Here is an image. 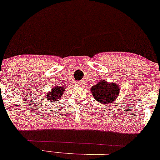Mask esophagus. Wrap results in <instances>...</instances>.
Instances as JSON below:
<instances>
[{"label":"esophagus","instance_id":"1","mask_svg":"<svg viewBox=\"0 0 160 160\" xmlns=\"http://www.w3.org/2000/svg\"><path fill=\"white\" fill-rule=\"evenodd\" d=\"M77 84H78V85H81L82 82H77Z\"/></svg>","mask_w":160,"mask_h":160}]
</instances>
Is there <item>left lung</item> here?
Here are the masks:
<instances>
[{
  "instance_id": "left-lung-1",
  "label": "left lung",
  "mask_w": 160,
  "mask_h": 160,
  "mask_svg": "<svg viewBox=\"0 0 160 160\" xmlns=\"http://www.w3.org/2000/svg\"><path fill=\"white\" fill-rule=\"evenodd\" d=\"M91 92L94 98L100 103L112 104L118 98L120 87L116 82H108L103 80L95 86H92Z\"/></svg>"
}]
</instances>
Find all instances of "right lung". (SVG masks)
<instances>
[{
  "mask_svg": "<svg viewBox=\"0 0 160 160\" xmlns=\"http://www.w3.org/2000/svg\"><path fill=\"white\" fill-rule=\"evenodd\" d=\"M65 92V87L62 86H54L51 88L50 92L45 94V97L47 98V101L51 102V103H55L60 100L61 97L63 95Z\"/></svg>",
  "mask_w": 160,
  "mask_h": 160,
  "instance_id": "add662e5",
  "label": "right lung"
}]
</instances>
